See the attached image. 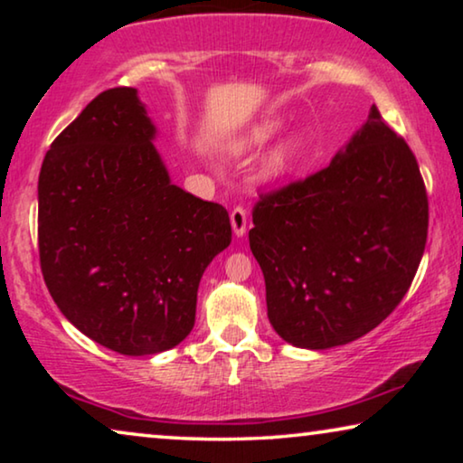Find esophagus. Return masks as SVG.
<instances>
[{
    "label": "esophagus",
    "mask_w": 463,
    "mask_h": 463,
    "mask_svg": "<svg viewBox=\"0 0 463 463\" xmlns=\"http://www.w3.org/2000/svg\"><path fill=\"white\" fill-rule=\"evenodd\" d=\"M230 219H232V230H233V233H236V236H244V233H246V225H249V214H246L244 208H242V206L232 208Z\"/></svg>",
    "instance_id": "obj_1"
}]
</instances>
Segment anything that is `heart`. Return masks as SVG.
<instances>
[{
    "label": "heart",
    "instance_id": "b5f03b06",
    "mask_svg": "<svg viewBox=\"0 0 463 463\" xmlns=\"http://www.w3.org/2000/svg\"><path fill=\"white\" fill-rule=\"evenodd\" d=\"M278 128H280V119H268V122H263L261 126H257V128L252 130L250 141L261 145V143L268 141V138L274 135ZM297 151H299V138H297V137L288 138V141L280 145V147L276 149V154L271 156L269 168L274 170V173H284V170H287L290 164H293Z\"/></svg>",
    "mask_w": 463,
    "mask_h": 463
}]
</instances>
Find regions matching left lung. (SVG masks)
I'll use <instances>...</instances> for the list:
<instances>
[{"label": "left lung", "instance_id": "8db88e82", "mask_svg": "<svg viewBox=\"0 0 463 463\" xmlns=\"http://www.w3.org/2000/svg\"><path fill=\"white\" fill-rule=\"evenodd\" d=\"M252 225L271 326L326 350L373 331L407 295L426 249L428 194L413 151L373 105L326 168L259 195Z\"/></svg>", "mask_w": 463, "mask_h": 463}]
</instances>
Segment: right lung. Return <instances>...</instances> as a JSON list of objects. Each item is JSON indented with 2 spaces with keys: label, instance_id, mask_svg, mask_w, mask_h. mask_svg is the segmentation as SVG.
<instances>
[{
  "label": "right lung",
  "instance_id": "1",
  "mask_svg": "<svg viewBox=\"0 0 463 463\" xmlns=\"http://www.w3.org/2000/svg\"><path fill=\"white\" fill-rule=\"evenodd\" d=\"M135 88L100 92L54 138L37 183L43 282L86 337L126 356L179 345L230 214L170 183Z\"/></svg>",
  "mask_w": 463,
  "mask_h": 463
}]
</instances>
